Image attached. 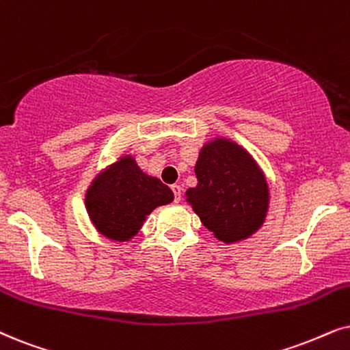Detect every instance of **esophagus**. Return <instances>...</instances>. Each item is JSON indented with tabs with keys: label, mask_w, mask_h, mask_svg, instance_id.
Here are the masks:
<instances>
[{
	"label": "esophagus",
	"mask_w": 350,
	"mask_h": 350,
	"mask_svg": "<svg viewBox=\"0 0 350 350\" xmlns=\"http://www.w3.org/2000/svg\"><path fill=\"white\" fill-rule=\"evenodd\" d=\"M171 190L172 193H174V202L179 203L180 196H183V189H180V185H171Z\"/></svg>",
	"instance_id": "1"
}]
</instances>
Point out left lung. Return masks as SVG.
<instances>
[{
    "instance_id": "left-lung-1",
    "label": "left lung",
    "mask_w": 350,
    "mask_h": 350,
    "mask_svg": "<svg viewBox=\"0 0 350 350\" xmlns=\"http://www.w3.org/2000/svg\"><path fill=\"white\" fill-rule=\"evenodd\" d=\"M196 176L198 184L185 192L187 202L219 241H241L263 223L268 185L244 148L223 139L205 145Z\"/></svg>"
}]
</instances>
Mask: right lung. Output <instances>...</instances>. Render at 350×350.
I'll return each mask as SVG.
<instances>
[{
	"label": "right lung",
	"instance_id": "right-lung-1",
	"mask_svg": "<svg viewBox=\"0 0 350 350\" xmlns=\"http://www.w3.org/2000/svg\"><path fill=\"white\" fill-rule=\"evenodd\" d=\"M172 190L147 176L131 157H124L101 174L85 197L87 211L96 229L114 241L139 231L153 208L172 202Z\"/></svg>",
	"mask_w": 350,
	"mask_h": 350
}]
</instances>
